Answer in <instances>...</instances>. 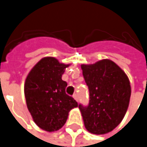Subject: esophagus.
I'll list each match as a JSON object with an SVG mask.
<instances>
[{
  "instance_id": "1",
  "label": "esophagus",
  "mask_w": 147,
  "mask_h": 147,
  "mask_svg": "<svg viewBox=\"0 0 147 147\" xmlns=\"http://www.w3.org/2000/svg\"><path fill=\"white\" fill-rule=\"evenodd\" d=\"M73 98L76 100V101H78V96H77V94H74Z\"/></svg>"
}]
</instances>
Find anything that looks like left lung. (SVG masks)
Masks as SVG:
<instances>
[{"instance_id": "left-lung-1", "label": "left lung", "mask_w": 147, "mask_h": 147, "mask_svg": "<svg viewBox=\"0 0 147 147\" xmlns=\"http://www.w3.org/2000/svg\"><path fill=\"white\" fill-rule=\"evenodd\" d=\"M89 90L88 105L79 104L85 128L92 134L113 130L123 120L129 104L131 87L123 71L109 59L82 65Z\"/></svg>"}]
</instances>
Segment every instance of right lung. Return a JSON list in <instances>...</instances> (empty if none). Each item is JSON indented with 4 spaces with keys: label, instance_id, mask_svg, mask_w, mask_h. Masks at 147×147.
Masks as SVG:
<instances>
[{
    "label": "right lung",
    "instance_id": "obj_1",
    "mask_svg": "<svg viewBox=\"0 0 147 147\" xmlns=\"http://www.w3.org/2000/svg\"><path fill=\"white\" fill-rule=\"evenodd\" d=\"M69 65L56 59H41L30 71L24 83V95L34 122L43 130L53 132L61 129L69 111L78 104L65 93L67 82L62 75Z\"/></svg>",
    "mask_w": 147,
    "mask_h": 147
}]
</instances>
